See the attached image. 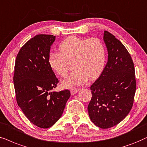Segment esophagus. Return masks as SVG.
<instances>
[{"label":"esophagus","mask_w":147,"mask_h":147,"mask_svg":"<svg viewBox=\"0 0 147 147\" xmlns=\"http://www.w3.org/2000/svg\"><path fill=\"white\" fill-rule=\"evenodd\" d=\"M80 89L79 88H74V89H72L71 90H70V93H71L72 95H74V94H77V93L79 92Z\"/></svg>","instance_id":"esophagus-1"}]
</instances>
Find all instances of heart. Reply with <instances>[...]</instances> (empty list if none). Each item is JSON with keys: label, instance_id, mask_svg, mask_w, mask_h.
Returning <instances> with one entry per match:
<instances>
[{"label": "heart", "instance_id": "obj_1", "mask_svg": "<svg viewBox=\"0 0 147 147\" xmlns=\"http://www.w3.org/2000/svg\"><path fill=\"white\" fill-rule=\"evenodd\" d=\"M59 51L51 52L48 57L50 67L57 75H67L70 63L74 70L62 81L63 87L72 88L93 81L99 77L105 67L106 49L100 38H79L71 36L60 42Z\"/></svg>", "mask_w": 147, "mask_h": 147}]
</instances>
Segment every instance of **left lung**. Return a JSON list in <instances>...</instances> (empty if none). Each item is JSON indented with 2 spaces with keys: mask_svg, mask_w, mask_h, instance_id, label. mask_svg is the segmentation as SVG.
<instances>
[{
  "mask_svg": "<svg viewBox=\"0 0 147 147\" xmlns=\"http://www.w3.org/2000/svg\"><path fill=\"white\" fill-rule=\"evenodd\" d=\"M108 62L99 78L92 85V99L87 110L96 126L107 129L119 123L133 106L136 81L130 54L114 35L104 32Z\"/></svg>",
  "mask_w": 147,
  "mask_h": 147,
  "instance_id": "1",
  "label": "left lung"
}]
</instances>
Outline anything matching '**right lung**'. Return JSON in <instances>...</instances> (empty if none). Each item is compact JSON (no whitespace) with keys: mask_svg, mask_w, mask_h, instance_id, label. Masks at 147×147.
Segmentation results:
<instances>
[{"mask_svg":"<svg viewBox=\"0 0 147 147\" xmlns=\"http://www.w3.org/2000/svg\"><path fill=\"white\" fill-rule=\"evenodd\" d=\"M55 39L38 34L22 46L17 55L13 83L17 103L31 123L40 128L51 127L62 116L69 90L51 92L59 83L48 57Z\"/></svg>","mask_w":147,"mask_h":147,"instance_id":"right-lung-1","label":"right lung"}]
</instances>
